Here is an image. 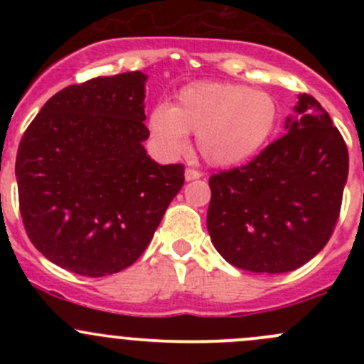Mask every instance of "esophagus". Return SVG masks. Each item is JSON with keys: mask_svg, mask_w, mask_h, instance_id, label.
<instances>
[{"mask_svg": "<svg viewBox=\"0 0 364 364\" xmlns=\"http://www.w3.org/2000/svg\"><path fill=\"white\" fill-rule=\"evenodd\" d=\"M200 172L196 171V168H186L185 171V179L186 181H193V179H199L200 178Z\"/></svg>", "mask_w": 364, "mask_h": 364, "instance_id": "esophagus-1", "label": "esophagus"}]
</instances>
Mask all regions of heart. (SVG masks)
Listing matches in <instances>:
<instances>
[{
	"label": "heart",
	"instance_id": "1",
	"mask_svg": "<svg viewBox=\"0 0 364 364\" xmlns=\"http://www.w3.org/2000/svg\"><path fill=\"white\" fill-rule=\"evenodd\" d=\"M280 107L269 93L234 82H197L183 87L174 104L156 105L148 130L156 151L178 159L197 137L200 156L213 167H237L255 159L274 135Z\"/></svg>",
	"mask_w": 364,
	"mask_h": 364
}]
</instances>
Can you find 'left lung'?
Wrapping results in <instances>:
<instances>
[{
    "instance_id": "obj_1",
    "label": "left lung",
    "mask_w": 364,
    "mask_h": 364,
    "mask_svg": "<svg viewBox=\"0 0 364 364\" xmlns=\"http://www.w3.org/2000/svg\"><path fill=\"white\" fill-rule=\"evenodd\" d=\"M294 112L287 134L250 164L209 178V236L240 269H297L326 247L338 220L347 146L314 97L297 95Z\"/></svg>"
}]
</instances>
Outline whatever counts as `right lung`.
Masks as SVG:
<instances>
[{
    "mask_svg": "<svg viewBox=\"0 0 364 364\" xmlns=\"http://www.w3.org/2000/svg\"><path fill=\"white\" fill-rule=\"evenodd\" d=\"M148 75L73 84L47 100L16 160L24 229L63 269L105 277L132 266L185 183L181 164L146 153Z\"/></svg>",
    "mask_w": 364,
    "mask_h": 364,
    "instance_id": "add662e5",
    "label": "right lung"
}]
</instances>
